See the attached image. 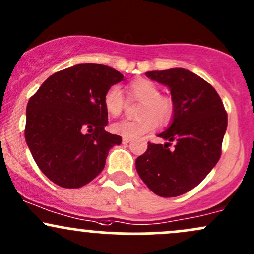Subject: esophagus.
I'll return each mask as SVG.
<instances>
[{"mask_svg":"<svg viewBox=\"0 0 254 254\" xmlns=\"http://www.w3.org/2000/svg\"><path fill=\"white\" fill-rule=\"evenodd\" d=\"M129 141H130V139L129 138H122V143H124V144H128V143H129Z\"/></svg>","mask_w":254,"mask_h":254,"instance_id":"obj_1","label":"esophagus"}]
</instances>
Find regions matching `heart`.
Listing matches in <instances>:
<instances>
[{
    "instance_id": "b5f03b06",
    "label": "heart",
    "mask_w": 254,
    "mask_h": 254,
    "mask_svg": "<svg viewBox=\"0 0 254 254\" xmlns=\"http://www.w3.org/2000/svg\"><path fill=\"white\" fill-rule=\"evenodd\" d=\"M128 94L130 99L140 102L137 110V120H122L111 126L115 134L125 138H138L146 133L152 132L157 122L166 125L173 119L176 105L170 95L161 94L160 87L148 78H138L128 86ZM105 111L109 116L117 117L122 114L125 108V97L120 87L113 86L105 92Z\"/></svg>"
}]
</instances>
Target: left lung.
<instances>
[{
    "instance_id": "8db88e82",
    "label": "left lung",
    "mask_w": 254,
    "mask_h": 254,
    "mask_svg": "<svg viewBox=\"0 0 254 254\" xmlns=\"http://www.w3.org/2000/svg\"><path fill=\"white\" fill-rule=\"evenodd\" d=\"M145 75L171 89L176 111L168 129L159 134L170 143L149 141L135 168L152 192L176 197L197 187L217 165L228 114L213 87L189 70L176 67ZM171 141H176L173 149Z\"/></svg>"
}]
</instances>
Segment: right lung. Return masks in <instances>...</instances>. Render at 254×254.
<instances>
[{"label": "right lung", "instance_id": "right-lung-1", "mask_svg": "<svg viewBox=\"0 0 254 254\" xmlns=\"http://www.w3.org/2000/svg\"><path fill=\"white\" fill-rule=\"evenodd\" d=\"M122 80L113 67L84 63L53 73L30 98L25 140L50 181L77 189L103 171L109 150L122 141L104 129L108 113L103 99Z\"/></svg>", "mask_w": 254, "mask_h": 254}]
</instances>
